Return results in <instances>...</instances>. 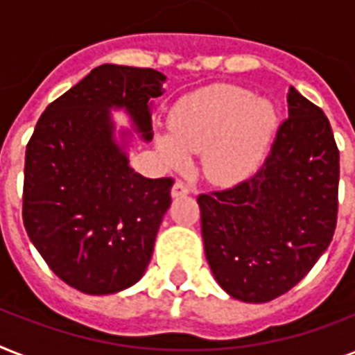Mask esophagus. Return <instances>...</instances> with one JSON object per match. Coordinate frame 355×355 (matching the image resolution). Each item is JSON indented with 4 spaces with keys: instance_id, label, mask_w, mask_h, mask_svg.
I'll list each match as a JSON object with an SVG mask.
<instances>
[{
    "instance_id": "obj_1",
    "label": "esophagus",
    "mask_w": 355,
    "mask_h": 355,
    "mask_svg": "<svg viewBox=\"0 0 355 355\" xmlns=\"http://www.w3.org/2000/svg\"><path fill=\"white\" fill-rule=\"evenodd\" d=\"M191 191L188 184L184 182V180H177V182L173 184V189H171V195L173 197H180V195H188Z\"/></svg>"
}]
</instances>
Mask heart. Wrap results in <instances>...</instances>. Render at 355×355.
Listing matches in <instances>:
<instances>
[{
    "label": "heart",
    "mask_w": 355,
    "mask_h": 355,
    "mask_svg": "<svg viewBox=\"0 0 355 355\" xmlns=\"http://www.w3.org/2000/svg\"><path fill=\"white\" fill-rule=\"evenodd\" d=\"M275 108L239 86H211L184 99L169 119L171 138H158L171 164L184 150H202L206 177L232 182L258 166L275 127Z\"/></svg>",
    "instance_id": "1"
}]
</instances>
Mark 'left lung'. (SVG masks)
<instances>
[{"label": "left lung", "instance_id": "left-lung-1", "mask_svg": "<svg viewBox=\"0 0 355 355\" xmlns=\"http://www.w3.org/2000/svg\"><path fill=\"white\" fill-rule=\"evenodd\" d=\"M287 103L289 118L258 171L197 197L211 272L243 302H269L297 286L336 232L339 149L330 121L295 88Z\"/></svg>", "mask_w": 355, "mask_h": 355}]
</instances>
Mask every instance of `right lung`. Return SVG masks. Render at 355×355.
<instances>
[{
	"mask_svg": "<svg viewBox=\"0 0 355 355\" xmlns=\"http://www.w3.org/2000/svg\"><path fill=\"white\" fill-rule=\"evenodd\" d=\"M166 77L103 64L46 108L25 150L24 227L49 269L88 295L134 286L171 205V177L145 178L114 141L110 108L153 138L149 101Z\"/></svg>",
	"mask_w": 355,
	"mask_h": 355,
	"instance_id": "1",
	"label": "right lung"
}]
</instances>
